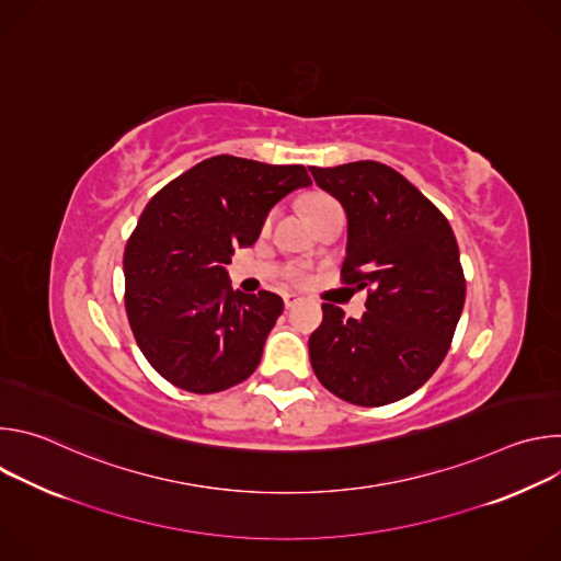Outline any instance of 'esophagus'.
<instances>
[{"label":"esophagus","instance_id":"1","mask_svg":"<svg viewBox=\"0 0 561 561\" xmlns=\"http://www.w3.org/2000/svg\"><path fill=\"white\" fill-rule=\"evenodd\" d=\"M299 299H301V297H299L297 293H284V306H286V308H293Z\"/></svg>","mask_w":561,"mask_h":561}]
</instances>
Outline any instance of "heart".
I'll use <instances>...</instances> for the list:
<instances>
[{
  "mask_svg": "<svg viewBox=\"0 0 561 561\" xmlns=\"http://www.w3.org/2000/svg\"><path fill=\"white\" fill-rule=\"evenodd\" d=\"M333 208H340V206H337L331 197H327V195H310V197L306 199V215H308V219H312V217H317V215H322V213H327V210H333ZM271 219H273V215L266 217L264 228L271 226Z\"/></svg>",
  "mask_w": 561,
  "mask_h": 561,
  "instance_id": "b5f03b06",
  "label": "heart"
}]
</instances>
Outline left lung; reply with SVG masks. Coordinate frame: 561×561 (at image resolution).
Here are the masks:
<instances>
[{"instance_id": "left-lung-1", "label": "left lung", "mask_w": 561, "mask_h": 561, "mask_svg": "<svg viewBox=\"0 0 561 561\" xmlns=\"http://www.w3.org/2000/svg\"><path fill=\"white\" fill-rule=\"evenodd\" d=\"M346 210L342 282L366 288L362 319L324 304L308 340L310 364L333 394L383 407L424 386L444 362L466 297L448 219L407 178L379 162L310 167Z\"/></svg>"}]
</instances>
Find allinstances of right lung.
<instances>
[{
    "instance_id": "add662e5",
    "label": "right lung",
    "mask_w": 561,
    "mask_h": 561,
    "mask_svg": "<svg viewBox=\"0 0 561 561\" xmlns=\"http://www.w3.org/2000/svg\"><path fill=\"white\" fill-rule=\"evenodd\" d=\"M306 186L299 164L217 154L148 202L124 251V299L139 351L164 379L208 394L255 373L284 301L232 290L226 264L257 242L279 199Z\"/></svg>"
}]
</instances>
